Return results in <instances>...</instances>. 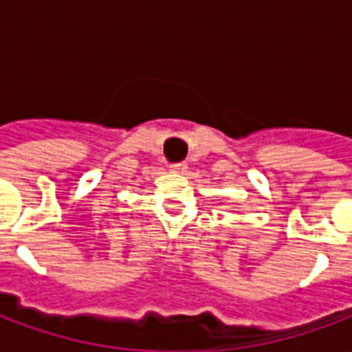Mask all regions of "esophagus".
<instances>
[{"instance_id":"34e87169","label":"esophagus","mask_w":352,"mask_h":352,"mask_svg":"<svg viewBox=\"0 0 352 352\" xmlns=\"http://www.w3.org/2000/svg\"><path fill=\"white\" fill-rule=\"evenodd\" d=\"M169 171H171V173H184V171H186V164H184V162L171 164V166H169Z\"/></svg>"}]
</instances>
